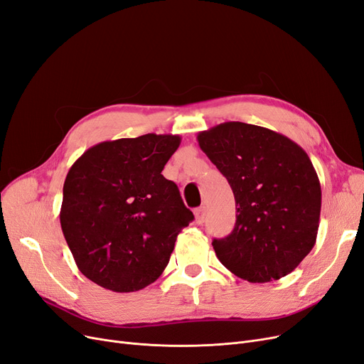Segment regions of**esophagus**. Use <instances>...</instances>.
<instances>
[{
    "label": "esophagus",
    "instance_id": "1",
    "mask_svg": "<svg viewBox=\"0 0 364 364\" xmlns=\"http://www.w3.org/2000/svg\"><path fill=\"white\" fill-rule=\"evenodd\" d=\"M205 217H207V208L205 207H199L195 210V220L198 225H202L205 221Z\"/></svg>",
    "mask_w": 364,
    "mask_h": 364
}]
</instances>
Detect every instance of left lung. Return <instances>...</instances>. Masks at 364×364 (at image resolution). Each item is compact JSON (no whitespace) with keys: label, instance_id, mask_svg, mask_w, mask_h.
Wrapping results in <instances>:
<instances>
[{"label":"left lung","instance_id":"obj_1","mask_svg":"<svg viewBox=\"0 0 364 364\" xmlns=\"http://www.w3.org/2000/svg\"><path fill=\"white\" fill-rule=\"evenodd\" d=\"M208 159L228 178L236 223L214 240L215 256L250 282L293 272L315 245L321 186L306 151L286 135L242 122H225L198 134Z\"/></svg>","mask_w":364,"mask_h":364}]
</instances>
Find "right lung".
Returning a JSON list of instances; mask_svg holds the SVG:
<instances>
[{
	"instance_id": "right-lung-1",
	"label": "right lung",
	"mask_w": 364,
	"mask_h": 364,
	"mask_svg": "<svg viewBox=\"0 0 364 364\" xmlns=\"http://www.w3.org/2000/svg\"><path fill=\"white\" fill-rule=\"evenodd\" d=\"M180 135L146 134L87 149L64 183L60 228L86 278L116 293L159 278L177 236L193 220L162 171Z\"/></svg>"
}]
</instances>
